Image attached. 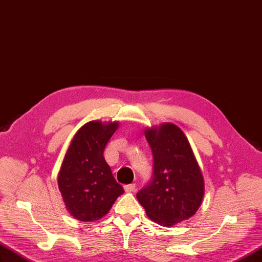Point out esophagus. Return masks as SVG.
Here are the masks:
<instances>
[{
  "instance_id": "34e87169",
  "label": "esophagus",
  "mask_w": 262,
  "mask_h": 262,
  "mask_svg": "<svg viewBox=\"0 0 262 262\" xmlns=\"http://www.w3.org/2000/svg\"><path fill=\"white\" fill-rule=\"evenodd\" d=\"M124 190L126 191V193H132V191L136 190V185H135V184L125 185V186H124Z\"/></svg>"
}]
</instances>
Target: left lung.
Returning <instances> with one entry per match:
<instances>
[{"instance_id": "1", "label": "left lung", "mask_w": 262, "mask_h": 262, "mask_svg": "<svg viewBox=\"0 0 262 262\" xmlns=\"http://www.w3.org/2000/svg\"><path fill=\"white\" fill-rule=\"evenodd\" d=\"M144 135L154 155V177L137 199L151 221L170 228L199 210L204 178L188 139L176 124L147 127Z\"/></svg>"}]
</instances>
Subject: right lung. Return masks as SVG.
I'll use <instances>...</instances> for the list:
<instances>
[{
	"label": "right lung",
	"mask_w": 262,
	"mask_h": 262,
	"mask_svg": "<svg viewBox=\"0 0 262 262\" xmlns=\"http://www.w3.org/2000/svg\"><path fill=\"white\" fill-rule=\"evenodd\" d=\"M120 125L118 121H90L75 133L58 172V188L69 214L95 222L124 193L104 159V149Z\"/></svg>",
	"instance_id": "add662e5"
}]
</instances>
